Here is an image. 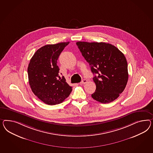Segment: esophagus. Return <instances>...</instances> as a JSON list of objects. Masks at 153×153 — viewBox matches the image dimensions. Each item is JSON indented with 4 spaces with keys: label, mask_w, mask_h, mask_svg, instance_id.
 <instances>
[{
    "label": "esophagus",
    "mask_w": 153,
    "mask_h": 153,
    "mask_svg": "<svg viewBox=\"0 0 153 153\" xmlns=\"http://www.w3.org/2000/svg\"><path fill=\"white\" fill-rule=\"evenodd\" d=\"M87 82V79H83L82 80V81H81V83L82 84H85V83H86Z\"/></svg>",
    "instance_id": "esophagus-1"
}]
</instances>
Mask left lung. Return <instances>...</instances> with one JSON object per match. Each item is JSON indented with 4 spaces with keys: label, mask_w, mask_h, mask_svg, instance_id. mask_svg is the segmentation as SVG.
I'll return each mask as SVG.
<instances>
[{
    "label": "left lung",
    "mask_w": 153,
    "mask_h": 153,
    "mask_svg": "<svg viewBox=\"0 0 153 153\" xmlns=\"http://www.w3.org/2000/svg\"><path fill=\"white\" fill-rule=\"evenodd\" d=\"M76 45L95 74L94 99L102 103L116 99L128 81V63L124 54L115 46L105 42H77Z\"/></svg>",
    "instance_id": "1"
}]
</instances>
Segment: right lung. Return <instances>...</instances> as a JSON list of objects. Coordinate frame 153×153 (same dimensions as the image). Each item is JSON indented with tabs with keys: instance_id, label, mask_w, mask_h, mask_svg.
<instances>
[{
	"instance_id": "add662e5",
	"label": "right lung",
	"mask_w": 153,
	"mask_h": 153,
	"mask_svg": "<svg viewBox=\"0 0 153 153\" xmlns=\"http://www.w3.org/2000/svg\"><path fill=\"white\" fill-rule=\"evenodd\" d=\"M68 42L42 47L34 54L28 67L29 85L33 94L44 103L54 105L62 102L72 90L66 79L59 76L58 57Z\"/></svg>"
}]
</instances>
